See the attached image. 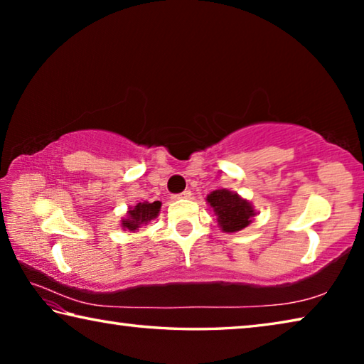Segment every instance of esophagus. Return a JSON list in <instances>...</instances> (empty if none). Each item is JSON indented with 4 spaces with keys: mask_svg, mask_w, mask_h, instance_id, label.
Segmentation results:
<instances>
[{
    "mask_svg": "<svg viewBox=\"0 0 364 364\" xmlns=\"http://www.w3.org/2000/svg\"><path fill=\"white\" fill-rule=\"evenodd\" d=\"M189 197H191V191H183L181 194L173 196V199H189Z\"/></svg>",
    "mask_w": 364,
    "mask_h": 364,
    "instance_id": "obj_1",
    "label": "esophagus"
}]
</instances>
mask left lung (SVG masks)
Returning a JSON list of instances; mask_svg holds the SVG:
<instances>
[{
	"label": "left lung",
	"instance_id": "8db88e82",
	"mask_svg": "<svg viewBox=\"0 0 364 364\" xmlns=\"http://www.w3.org/2000/svg\"><path fill=\"white\" fill-rule=\"evenodd\" d=\"M205 202L217 217L220 230L223 232H237L247 228L257 215L252 202L237 193L220 188L207 194Z\"/></svg>",
	"mask_w": 364,
	"mask_h": 364
}]
</instances>
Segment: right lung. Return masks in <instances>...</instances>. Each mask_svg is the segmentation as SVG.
Instances as JSON below:
<instances>
[{
	"label": "right lung",
	"instance_id": "obj_1",
	"mask_svg": "<svg viewBox=\"0 0 364 364\" xmlns=\"http://www.w3.org/2000/svg\"><path fill=\"white\" fill-rule=\"evenodd\" d=\"M160 207H162V202H138L136 205L128 207L127 215L122 218V230L128 232H136L141 226H146L149 221L159 217Z\"/></svg>",
	"mask_w": 364,
	"mask_h": 364
}]
</instances>
